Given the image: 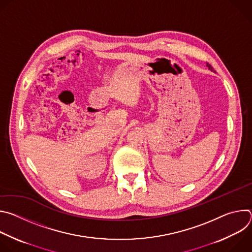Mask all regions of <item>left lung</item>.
<instances>
[{"mask_svg":"<svg viewBox=\"0 0 252 252\" xmlns=\"http://www.w3.org/2000/svg\"><path fill=\"white\" fill-rule=\"evenodd\" d=\"M206 65H207V67H208V68H209V69H211V70H213V67H212V66H211V64H209V63H206ZM213 71H214V70H213Z\"/></svg>","mask_w":252,"mask_h":252,"instance_id":"left-lung-1","label":"left lung"}]
</instances>
